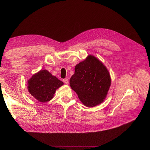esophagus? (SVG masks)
<instances>
[{
	"instance_id": "obj_1",
	"label": "esophagus",
	"mask_w": 150,
	"mask_h": 150,
	"mask_svg": "<svg viewBox=\"0 0 150 150\" xmlns=\"http://www.w3.org/2000/svg\"><path fill=\"white\" fill-rule=\"evenodd\" d=\"M62 81H63V82H64L65 84H69V80H68L67 79H66H66H64Z\"/></svg>"
}]
</instances>
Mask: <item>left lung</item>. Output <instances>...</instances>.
<instances>
[{
    "mask_svg": "<svg viewBox=\"0 0 150 150\" xmlns=\"http://www.w3.org/2000/svg\"><path fill=\"white\" fill-rule=\"evenodd\" d=\"M69 84L85 106L94 107L105 99L111 85V78L100 61L88 56L75 66Z\"/></svg>",
    "mask_w": 150,
    "mask_h": 150,
    "instance_id": "left-lung-1",
    "label": "left lung"
}]
</instances>
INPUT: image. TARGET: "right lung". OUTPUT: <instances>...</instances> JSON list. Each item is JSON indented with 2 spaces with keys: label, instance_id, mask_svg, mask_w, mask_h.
I'll return each instance as SVG.
<instances>
[{
  "label": "right lung",
  "instance_id": "right-lung-1",
  "mask_svg": "<svg viewBox=\"0 0 150 150\" xmlns=\"http://www.w3.org/2000/svg\"><path fill=\"white\" fill-rule=\"evenodd\" d=\"M63 85L61 81L47 70H40L28 81L30 94L39 102L46 103L52 99L56 90Z\"/></svg>",
  "mask_w": 150,
  "mask_h": 150
}]
</instances>
